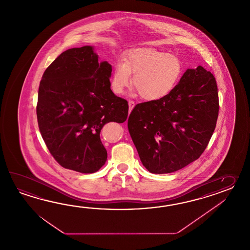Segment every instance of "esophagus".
<instances>
[{
  "label": "esophagus",
  "instance_id": "34e87169",
  "mask_svg": "<svg viewBox=\"0 0 250 250\" xmlns=\"http://www.w3.org/2000/svg\"><path fill=\"white\" fill-rule=\"evenodd\" d=\"M135 106V103L133 101H128V108H129V112L132 111L133 108Z\"/></svg>",
  "mask_w": 250,
  "mask_h": 250
}]
</instances>
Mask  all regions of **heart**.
Instances as JSON below:
<instances>
[{"label": "heart", "mask_w": 250, "mask_h": 250, "mask_svg": "<svg viewBox=\"0 0 250 250\" xmlns=\"http://www.w3.org/2000/svg\"><path fill=\"white\" fill-rule=\"evenodd\" d=\"M182 74V63L173 54L154 48H137L128 51L123 62L114 66L111 88L122 95L131 83L142 98L156 101L168 96L174 89Z\"/></svg>", "instance_id": "1"}]
</instances>
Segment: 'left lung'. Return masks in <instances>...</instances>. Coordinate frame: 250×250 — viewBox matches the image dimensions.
Wrapping results in <instances>:
<instances>
[{
    "mask_svg": "<svg viewBox=\"0 0 250 250\" xmlns=\"http://www.w3.org/2000/svg\"><path fill=\"white\" fill-rule=\"evenodd\" d=\"M218 112L216 80L202 66L187 69L168 96L138 104L127 127L146 169L170 173L198 159L214 131Z\"/></svg>",
    "mask_w": 250,
    "mask_h": 250,
    "instance_id": "left-lung-1",
    "label": "left lung"
}]
</instances>
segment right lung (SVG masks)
Wrapping results in <instances>:
<instances>
[{
    "mask_svg": "<svg viewBox=\"0 0 250 250\" xmlns=\"http://www.w3.org/2000/svg\"><path fill=\"white\" fill-rule=\"evenodd\" d=\"M112 65L98 62L94 47L61 53L42 74L37 116L42 139L63 168L94 173L105 164L100 138L106 123L127 120V102L111 89Z\"/></svg>",
    "mask_w": 250,
    "mask_h": 250,
    "instance_id": "add662e5",
    "label": "right lung"
}]
</instances>
